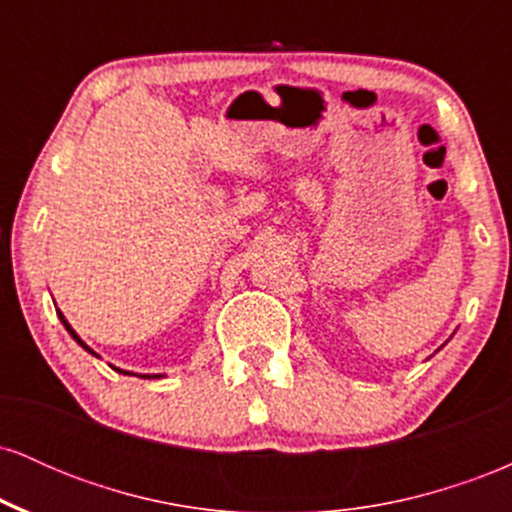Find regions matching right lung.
<instances>
[{
  "instance_id": "add662e5",
  "label": "right lung",
  "mask_w": 512,
  "mask_h": 512,
  "mask_svg": "<svg viewBox=\"0 0 512 512\" xmlns=\"http://www.w3.org/2000/svg\"><path fill=\"white\" fill-rule=\"evenodd\" d=\"M57 315H60V320H62V325H64V327H67V332H69V334H72V337H74V339H76V344H81V346H84V349H86V351H88V354H93V356H98V354H96V351H93V349H88V346H86V344H84V342H81V339H79V334H76V332H74V330H72V325H69V322H67V320H64V315H62V313H60V310H57ZM115 370H120V368H115ZM120 373H125V375H132V373H127V370H120ZM142 378H163V375H142Z\"/></svg>"
}]
</instances>
